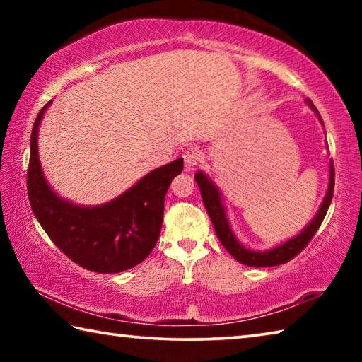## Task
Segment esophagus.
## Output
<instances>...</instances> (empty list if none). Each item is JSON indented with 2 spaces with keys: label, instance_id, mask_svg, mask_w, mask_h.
Segmentation results:
<instances>
[{
  "label": "esophagus",
  "instance_id": "1",
  "mask_svg": "<svg viewBox=\"0 0 362 362\" xmlns=\"http://www.w3.org/2000/svg\"><path fill=\"white\" fill-rule=\"evenodd\" d=\"M201 159V151L199 148H196V146H192V148L185 150V153H183V161H185V168L187 170H192L196 164L199 163Z\"/></svg>",
  "mask_w": 362,
  "mask_h": 362
}]
</instances>
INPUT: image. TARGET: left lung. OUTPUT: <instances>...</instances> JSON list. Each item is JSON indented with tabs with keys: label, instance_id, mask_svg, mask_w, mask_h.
<instances>
[{
	"label": "left lung",
	"instance_id": "obj_1",
	"mask_svg": "<svg viewBox=\"0 0 362 362\" xmlns=\"http://www.w3.org/2000/svg\"><path fill=\"white\" fill-rule=\"evenodd\" d=\"M306 103L313 108V112L317 115V118H320V121L322 122L321 115L316 110V107L313 105V102L308 99L306 100ZM329 168L330 169H329L327 193H326V196H324L320 211H317L315 218L311 220V222L306 225L297 236H293L292 240L279 244V246L273 247V249L263 250V252L244 247L243 244L236 240V236L233 235V231L230 228V222H228V218H226V211L222 204V196H220V192L216 187V183H214L209 177L203 173V170H198V173L194 174V179L199 187L201 198H203L206 211H207V214H209V217L212 220L214 230H216V235L220 240V243L223 244V247L228 250V252L235 257L238 262L243 263V265L260 268V267L283 265V263L292 260L293 257L302 252V250L306 247V244L311 241V238L315 236V233L321 226L324 217H326L327 209L330 206V201H332V196H334L335 170H334L332 161H330Z\"/></svg>",
	"mask_w": 362,
	"mask_h": 362
}]
</instances>
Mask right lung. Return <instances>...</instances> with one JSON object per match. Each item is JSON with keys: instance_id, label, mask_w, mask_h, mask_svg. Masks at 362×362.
<instances>
[{"instance_id": "add662e5", "label": "right lung", "mask_w": 362, "mask_h": 362, "mask_svg": "<svg viewBox=\"0 0 362 362\" xmlns=\"http://www.w3.org/2000/svg\"><path fill=\"white\" fill-rule=\"evenodd\" d=\"M51 102L36 116L30 137L27 192L30 206L52 243L79 267L119 273L150 255L161 233L164 198L183 159L142 177L118 198L100 206H76L52 192L38 158V127Z\"/></svg>"}]
</instances>
